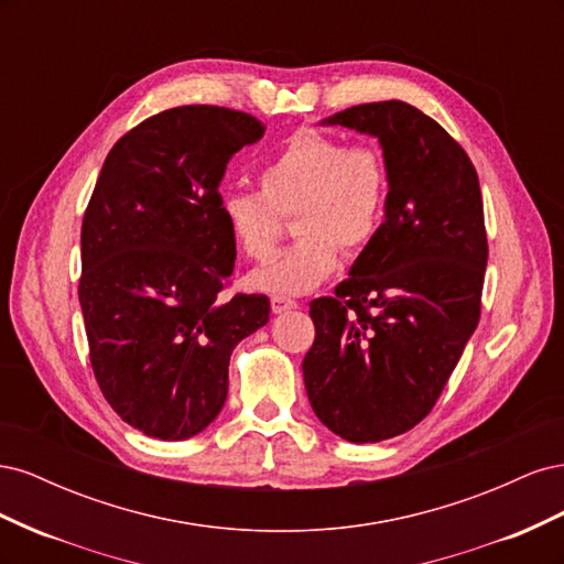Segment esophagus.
<instances>
[{
  "label": "esophagus",
  "mask_w": 564,
  "mask_h": 564,
  "mask_svg": "<svg viewBox=\"0 0 564 564\" xmlns=\"http://www.w3.org/2000/svg\"><path fill=\"white\" fill-rule=\"evenodd\" d=\"M270 308H272V313H275V315H284L289 311L299 308V303L294 299H286V296H272L270 299Z\"/></svg>",
  "instance_id": "obj_1"
}]
</instances>
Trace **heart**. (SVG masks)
<instances>
[{
	"mask_svg": "<svg viewBox=\"0 0 564 564\" xmlns=\"http://www.w3.org/2000/svg\"><path fill=\"white\" fill-rule=\"evenodd\" d=\"M261 193L220 197V218L232 245L253 261L275 253L282 216L294 214L299 240L249 282L278 296L317 289L338 265V247L362 251L377 237L388 204L390 176L377 145H346L319 131H296L259 169Z\"/></svg>",
	"mask_w": 564,
	"mask_h": 564,
	"instance_id": "1",
	"label": "heart"
}]
</instances>
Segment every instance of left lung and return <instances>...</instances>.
I'll use <instances>...</instances> for the list:
<instances>
[{"label": "left lung", "mask_w": 564, "mask_h": 564, "mask_svg": "<svg viewBox=\"0 0 564 564\" xmlns=\"http://www.w3.org/2000/svg\"><path fill=\"white\" fill-rule=\"evenodd\" d=\"M377 139L383 224L336 296L311 303L303 381L315 416L355 445L406 433L431 412L480 319L487 235L475 166L435 119L402 100L322 119Z\"/></svg>", "instance_id": "obj_1"}]
</instances>
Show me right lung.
Returning <instances> with one entry per match:
<instances>
[{
	"mask_svg": "<svg viewBox=\"0 0 564 564\" xmlns=\"http://www.w3.org/2000/svg\"><path fill=\"white\" fill-rule=\"evenodd\" d=\"M251 115L183 106L122 135L82 224L79 305L96 381L131 429L166 442L202 433L228 398L235 346L268 324L270 301H220L235 245L220 181L263 139Z\"/></svg>",
	"mask_w": 564,
	"mask_h": 564,
	"instance_id": "obj_1",
	"label": "right lung"
}]
</instances>
